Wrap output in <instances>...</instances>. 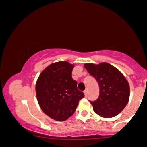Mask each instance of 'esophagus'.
I'll list each match as a JSON object with an SVG mask.
<instances>
[{
	"mask_svg": "<svg viewBox=\"0 0 147 147\" xmlns=\"http://www.w3.org/2000/svg\"><path fill=\"white\" fill-rule=\"evenodd\" d=\"M84 95H85V96L86 97L87 96V93H88V91H87V90H85L84 91Z\"/></svg>",
	"mask_w": 147,
	"mask_h": 147,
	"instance_id": "obj_1",
	"label": "esophagus"
}]
</instances>
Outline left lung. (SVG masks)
<instances>
[{
	"label": "left lung",
	"mask_w": 147,
	"mask_h": 147,
	"mask_svg": "<svg viewBox=\"0 0 147 147\" xmlns=\"http://www.w3.org/2000/svg\"><path fill=\"white\" fill-rule=\"evenodd\" d=\"M84 67L95 77L99 86L98 99L90 102L93 111L104 118L117 115L129 100L130 86L127 79L118 69L106 62L88 63L84 64Z\"/></svg>",
	"instance_id": "1"
}]
</instances>
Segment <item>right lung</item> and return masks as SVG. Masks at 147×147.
<instances>
[{"mask_svg": "<svg viewBox=\"0 0 147 147\" xmlns=\"http://www.w3.org/2000/svg\"><path fill=\"white\" fill-rule=\"evenodd\" d=\"M75 64L51 63L41 72L36 83L37 101L45 114L56 121H65L75 112L84 94L72 78Z\"/></svg>", "mask_w": 147, "mask_h": 147, "instance_id": "add662e5", "label": "right lung"}]
</instances>
